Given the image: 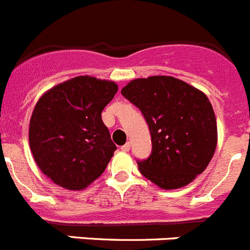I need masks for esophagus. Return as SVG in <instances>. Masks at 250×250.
Listing matches in <instances>:
<instances>
[{
  "mask_svg": "<svg viewBox=\"0 0 250 250\" xmlns=\"http://www.w3.org/2000/svg\"><path fill=\"white\" fill-rule=\"evenodd\" d=\"M121 150L123 151H129L130 150V143H126L125 145L121 146Z\"/></svg>",
  "mask_w": 250,
  "mask_h": 250,
  "instance_id": "1",
  "label": "esophagus"
}]
</instances>
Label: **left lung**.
I'll return each instance as SVG.
<instances>
[{"mask_svg":"<svg viewBox=\"0 0 250 250\" xmlns=\"http://www.w3.org/2000/svg\"><path fill=\"white\" fill-rule=\"evenodd\" d=\"M121 94L139 107L151 134L140 172L164 189L186 186L205 171L217 146L213 107L202 91L172 77L135 79Z\"/></svg>","mask_w":250,"mask_h":250,"instance_id":"1","label":"left lung"}]
</instances>
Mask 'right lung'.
Wrapping results in <instances>:
<instances>
[{
	"label": "right lung",
	"mask_w": 250,
	"mask_h": 250,
	"mask_svg": "<svg viewBox=\"0 0 250 250\" xmlns=\"http://www.w3.org/2000/svg\"><path fill=\"white\" fill-rule=\"evenodd\" d=\"M118 85L77 77L54 86L37 103L29 145L45 176L68 189H83L106 168L116 146L102 120Z\"/></svg>",
	"instance_id": "add662e5"
}]
</instances>
